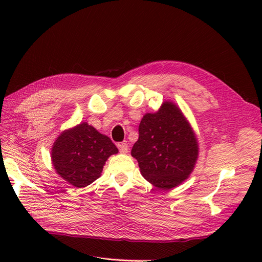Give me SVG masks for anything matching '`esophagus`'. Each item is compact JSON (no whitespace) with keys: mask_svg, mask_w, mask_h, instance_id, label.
I'll return each instance as SVG.
<instances>
[{"mask_svg":"<svg viewBox=\"0 0 262 262\" xmlns=\"http://www.w3.org/2000/svg\"><path fill=\"white\" fill-rule=\"evenodd\" d=\"M118 147H119V150H120V153H122V154H126L129 152V146L126 143L118 144Z\"/></svg>","mask_w":262,"mask_h":262,"instance_id":"34e87169","label":"esophagus"}]
</instances>
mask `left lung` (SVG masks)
<instances>
[{
	"mask_svg": "<svg viewBox=\"0 0 262 262\" xmlns=\"http://www.w3.org/2000/svg\"><path fill=\"white\" fill-rule=\"evenodd\" d=\"M131 155L142 176L153 186L169 190L193 171L199 155L195 133L180 108L165 101L158 112L145 114L139 125V139Z\"/></svg>",
	"mask_w": 262,
	"mask_h": 262,
	"instance_id": "obj_1",
	"label": "left lung"
}]
</instances>
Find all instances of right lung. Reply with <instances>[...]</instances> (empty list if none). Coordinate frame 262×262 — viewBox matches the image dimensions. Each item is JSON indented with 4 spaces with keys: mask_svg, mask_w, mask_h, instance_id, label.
Here are the masks:
<instances>
[{
    "mask_svg": "<svg viewBox=\"0 0 262 262\" xmlns=\"http://www.w3.org/2000/svg\"><path fill=\"white\" fill-rule=\"evenodd\" d=\"M117 153V146L107 136L82 122L61 132L52 145L51 161L60 177L83 188L100 177L108 157Z\"/></svg>",
    "mask_w": 262,
    "mask_h": 262,
    "instance_id": "1",
    "label": "right lung"
}]
</instances>
